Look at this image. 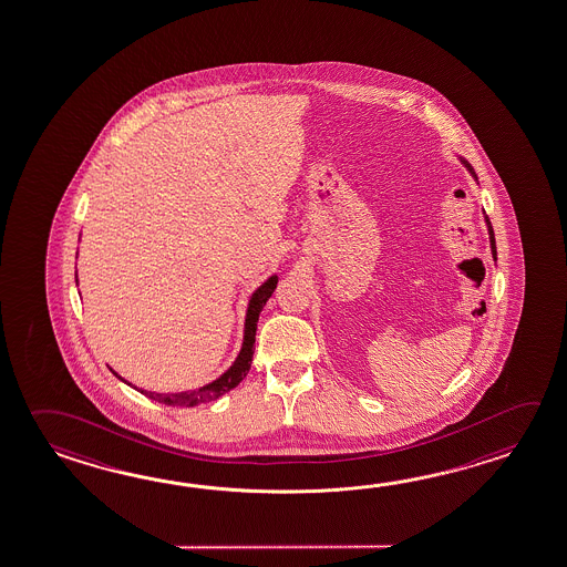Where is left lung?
<instances>
[{
    "instance_id": "obj_1",
    "label": "left lung",
    "mask_w": 567,
    "mask_h": 567,
    "mask_svg": "<svg viewBox=\"0 0 567 567\" xmlns=\"http://www.w3.org/2000/svg\"><path fill=\"white\" fill-rule=\"evenodd\" d=\"M457 158H460L461 164L467 168V172H470L471 176H473V181L477 182L480 184V178H477V174H475V171H473V166H471L470 162L465 161L463 156H460L457 154ZM483 218H485V226H487V235H489V248H492V257L495 262H497V248H495V235H493V226L492 223H489V218H487V214L483 213Z\"/></svg>"
}]
</instances>
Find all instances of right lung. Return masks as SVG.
Returning a JSON list of instances; mask_svg holds the SVG:
<instances>
[{
  "instance_id": "1",
  "label": "right lung",
  "mask_w": 567,
  "mask_h": 567,
  "mask_svg": "<svg viewBox=\"0 0 567 567\" xmlns=\"http://www.w3.org/2000/svg\"><path fill=\"white\" fill-rule=\"evenodd\" d=\"M75 285H78V270H75ZM278 275H270V277L258 287L252 290L248 305H246V317H245V332H243V344H240V351L236 354L235 363L230 364L226 369L225 373L220 377H216L213 383L200 386L196 391H181V393H154V391H146V389H140V386L132 385L130 381H126L124 377H120L114 369H110L112 373L118 377L122 383L134 386L138 393L154 399L158 403L164 405H181V406H194L200 405L204 401H213L218 396L225 395L228 391H233L243 379L246 373L250 371V363H252V354H255V341H257V324L260 312L265 309L267 300L272 297V292L277 289Z\"/></svg>"
}]
</instances>
